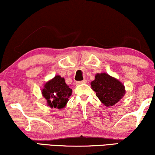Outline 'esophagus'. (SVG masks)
Masks as SVG:
<instances>
[{"instance_id": "obj_1", "label": "esophagus", "mask_w": 155, "mask_h": 155, "mask_svg": "<svg viewBox=\"0 0 155 155\" xmlns=\"http://www.w3.org/2000/svg\"><path fill=\"white\" fill-rule=\"evenodd\" d=\"M87 82V81L86 79H84L83 81H77V82H76V84L77 85H79V84H86Z\"/></svg>"}]
</instances>
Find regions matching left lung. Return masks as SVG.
<instances>
[{
	"mask_svg": "<svg viewBox=\"0 0 155 155\" xmlns=\"http://www.w3.org/2000/svg\"><path fill=\"white\" fill-rule=\"evenodd\" d=\"M94 78L91 87L106 107L113 106L124 97L126 93L125 86L119 80L106 73L97 74Z\"/></svg>",
	"mask_w": 155,
	"mask_h": 155,
	"instance_id": "1",
	"label": "left lung"
}]
</instances>
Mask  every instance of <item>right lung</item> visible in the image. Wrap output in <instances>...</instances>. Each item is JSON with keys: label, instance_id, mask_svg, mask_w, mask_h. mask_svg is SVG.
Wrapping results in <instances>:
<instances>
[{"label": "right lung", "instance_id": "right-lung-1", "mask_svg": "<svg viewBox=\"0 0 155 155\" xmlns=\"http://www.w3.org/2000/svg\"><path fill=\"white\" fill-rule=\"evenodd\" d=\"M42 94L47 100V105L52 108L62 109L66 107L72 89L65 82L64 78L57 75L44 84Z\"/></svg>", "mask_w": 155, "mask_h": 155}]
</instances>
